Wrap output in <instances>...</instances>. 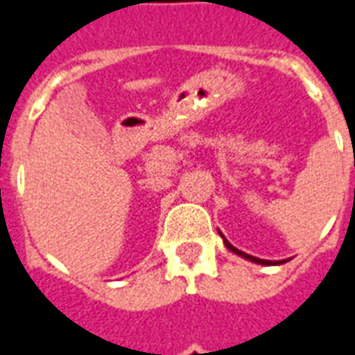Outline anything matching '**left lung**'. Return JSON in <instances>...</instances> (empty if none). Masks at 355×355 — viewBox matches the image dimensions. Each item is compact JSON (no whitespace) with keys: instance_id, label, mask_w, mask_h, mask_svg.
I'll list each match as a JSON object with an SVG mask.
<instances>
[{"instance_id":"1","label":"left lung","mask_w":355,"mask_h":355,"mask_svg":"<svg viewBox=\"0 0 355 355\" xmlns=\"http://www.w3.org/2000/svg\"><path fill=\"white\" fill-rule=\"evenodd\" d=\"M225 245H227V248H229L231 252L238 253V255H242V257H245V259L253 261V263H259V265H280V263H286V261H280V263H278V261H265V259H257V257H252V255H248V253H244V252H240V250H236V248H234V245L229 244L227 240H225Z\"/></svg>"}]
</instances>
